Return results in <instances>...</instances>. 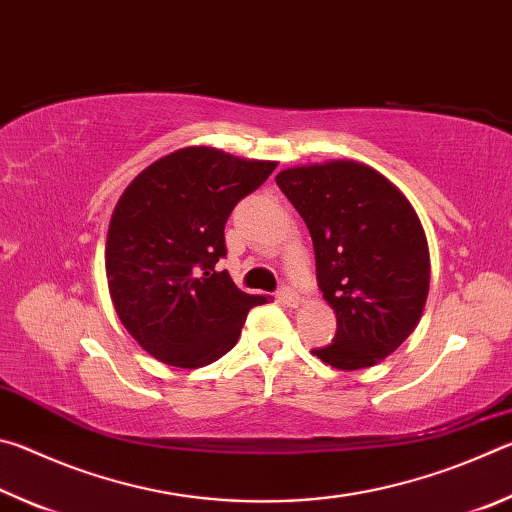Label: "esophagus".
<instances>
[{"instance_id":"1","label":"esophagus","mask_w":512,"mask_h":512,"mask_svg":"<svg viewBox=\"0 0 512 512\" xmlns=\"http://www.w3.org/2000/svg\"><path fill=\"white\" fill-rule=\"evenodd\" d=\"M277 300L284 302L287 307H298L300 305V296L293 289H282L280 293H277Z\"/></svg>"}]
</instances>
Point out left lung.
Masks as SVG:
<instances>
[{
	"mask_svg": "<svg viewBox=\"0 0 512 512\" xmlns=\"http://www.w3.org/2000/svg\"><path fill=\"white\" fill-rule=\"evenodd\" d=\"M277 187L307 223L336 336L311 354L339 370L370 368L409 339L429 293L427 235L400 189L368 164L284 169Z\"/></svg>",
	"mask_w": 512,
	"mask_h": 512,
	"instance_id": "1",
	"label": "left lung"
}]
</instances>
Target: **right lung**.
<instances>
[{
  "mask_svg": "<svg viewBox=\"0 0 512 512\" xmlns=\"http://www.w3.org/2000/svg\"><path fill=\"white\" fill-rule=\"evenodd\" d=\"M277 162L187 146L155 160L112 212L106 275L121 325L167 366L201 368L235 348L264 296L237 289L225 257V221Z\"/></svg>",
  "mask_w": 512,
  "mask_h": 512,
  "instance_id": "add662e5",
  "label": "right lung"
}]
</instances>
